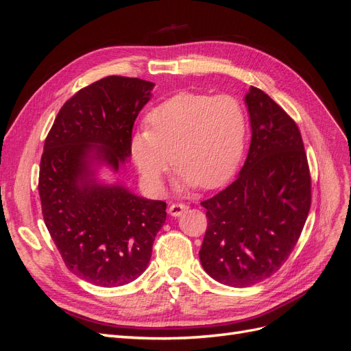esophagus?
I'll use <instances>...</instances> for the list:
<instances>
[{
  "mask_svg": "<svg viewBox=\"0 0 351 351\" xmlns=\"http://www.w3.org/2000/svg\"><path fill=\"white\" fill-rule=\"evenodd\" d=\"M187 209H189V206L184 204H173L168 209V214L171 217H180V215H183L184 212H187Z\"/></svg>",
  "mask_w": 351,
  "mask_h": 351,
  "instance_id": "34e87169",
  "label": "esophagus"
}]
</instances>
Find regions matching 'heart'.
Instances as JSON below:
<instances>
[{
  "label": "heart",
  "mask_w": 351,
  "mask_h": 351,
  "mask_svg": "<svg viewBox=\"0 0 351 351\" xmlns=\"http://www.w3.org/2000/svg\"><path fill=\"white\" fill-rule=\"evenodd\" d=\"M132 139L133 159L145 182L159 192L171 167L180 186L217 189L228 183L246 151L247 115L231 95L180 93L146 117Z\"/></svg>",
  "instance_id": "obj_1"
}]
</instances>
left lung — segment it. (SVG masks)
Instances as JSON below:
<instances>
[{"label":"left lung","instance_id":"8db88e82","mask_svg":"<svg viewBox=\"0 0 351 351\" xmlns=\"http://www.w3.org/2000/svg\"><path fill=\"white\" fill-rule=\"evenodd\" d=\"M249 154L236 182L202 202L208 228L199 252L208 275L249 287L277 272L299 240L311 209V173L299 127L263 90L244 97Z\"/></svg>","mask_w":351,"mask_h":351}]
</instances>
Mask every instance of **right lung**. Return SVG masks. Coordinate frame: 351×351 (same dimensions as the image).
<instances>
[{"label":"right lung","instance_id":"1","mask_svg":"<svg viewBox=\"0 0 351 351\" xmlns=\"http://www.w3.org/2000/svg\"><path fill=\"white\" fill-rule=\"evenodd\" d=\"M154 86L123 76L95 82L62 105L45 139L38 184L45 226L66 267L99 287L142 275L167 218L165 202L97 178L99 165L123 169Z\"/></svg>","mask_w":351,"mask_h":351}]
</instances>
